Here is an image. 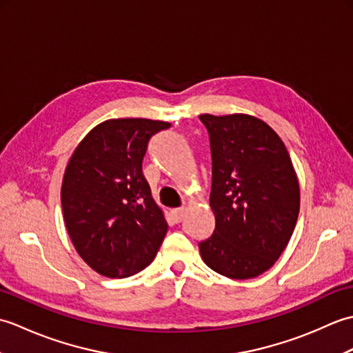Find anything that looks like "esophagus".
Segmentation results:
<instances>
[{
  "mask_svg": "<svg viewBox=\"0 0 353 353\" xmlns=\"http://www.w3.org/2000/svg\"><path fill=\"white\" fill-rule=\"evenodd\" d=\"M185 212H186L185 208H177V209H174V211H172V216H174L176 223H181L182 221Z\"/></svg>",
  "mask_w": 353,
  "mask_h": 353,
  "instance_id": "esophagus-1",
  "label": "esophagus"
}]
</instances>
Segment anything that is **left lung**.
Wrapping results in <instances>:
<instances>
[{"mask_svg": "<svg viewBox=\"0 0 353 353\" xmlns=\"http://www.w3.org/2000/svg\"><path fill=\"white\" fill-rule=\"evenodd\" d=\"M212 157L214 234L199 244L201 259L232 279L267 272L296 228L301 191L288 150L261 119L200 115Z\"/></svg>", "mask_w": 353, "mask_h": 353, "instance_id": "obj_1", "label": "left lung"}]
</instances>
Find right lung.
<instances>
[{"instance_id": "1", "label": "right lung", "mask_w": 353, "mask_h": 353, "mask_svg": "<svg viewBox=\"0 0 353 353\" xmlns=\"http://www.w3.org/2000/svg\"><path fill=\"white\" fill-rule=\"evenodd\" d=\"M170 123L109 119L72 153L62 183V211L76 250L106 277H127L152 264L168 230L142 174L148 142Z\"/></svg>"}]
</instances>
